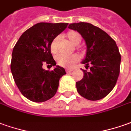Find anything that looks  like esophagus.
<instances>
[{"mask_svg":"<svg viewBox=\"0 0 131 131\" xmlns=\"http://www.w3.org/2000/svg\"><path fill=\"white\" fill-rule=\"evenodd\" d=\"M73 71V69H66V73H71Z\"/></svg>","mask_w":131,"mask_h":131,"instance_id":"esophagus-1","label":"esophagus"}]
</instances>
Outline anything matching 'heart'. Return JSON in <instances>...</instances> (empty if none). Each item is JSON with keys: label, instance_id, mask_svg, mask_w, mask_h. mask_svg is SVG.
Returning <instances> with one entry per match:
<instances>
[{"label": "heart", "instance_id": "1", "mask_svg": "<svg viewBox=\"0 0 131 131\" xmlns=\"http://www.w3.org/2000/svg\"><path fill=\"white\" fill-rule=\"evenodd\" d=\"M67 38L71 42L72 44L74 46H77L81 41V36L79 33L74 31V30H71L68 32L66 34ZM59 40L60 38L59 37L55 38L52 43L50 44V50L53 53H57L58 52V45H59ZM79 60V57L77 55H71V56H67V55H59L56 57L57 63L60 66L66 68H73L74 66L75 63H77Z\"/></svg>", "mask_w": 131, "mask_h": 131}]
</instances>
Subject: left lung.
Wrapping results in <instances>:
<instances>
[{
	"label": "left lung",
	"instance_id": "8db88e82",
	"mask_svg": "<svg viewBox=\"0 0 131 131\" xmlns=\"http://www.w3.org/2000/svg\"><path fill=\"white\" fill-rule=\"evenodd\" d=\"M68 28L84 39L87 49L81 63L90 66L89 72L82 70L83 78L76 82L77 91L90 101L102 99L115 87L118 78L121 56L118 46L108 33L91 23H71Z\"/></svg>",
	"mask_w": 131,
	"mask_h": 131
}]
</instances>
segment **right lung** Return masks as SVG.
Segmentation results:
<instances>
[{"label":"right lung","mask_w":131,"mask_h":131,"mask_svg":"<svg viewBox=\"0 0 131 131\" xmlns=\"http://www.w3.org/2000/svg\"><path fill=\"white\" fill-rule=\"evenodd\" d=\"M68 23H39L21 35L13 48L10 70L19 91L26 98L36 103L53 97L59 80L66 74L56 66L50 52L53 40L66 28ZM56 65L52 71L42 68V64Z\"/></svg>","instance_id":"right-lung-1"}]
</instances>
